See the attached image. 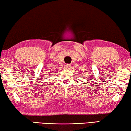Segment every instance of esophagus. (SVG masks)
Returning a JSON list of instances; mask_svg holds the SVG:
<instances>
[{
	"mask_svg": "<svg viewBox=\"0 0 131 131\" xmlns=\"http://www.w3.org/2000/svg\"><path fill=\"white\" fill-rule=\"evenodd\" d=\"M64 67H65L66 68H69L71 67V66H70V64H66L65 66H64Z\"/></svg>",
	"mask_w": 131,
	"mask_h": 131,
	"instance_id": "obj_1",
	"label": "esophagus"
}]
</instances>
